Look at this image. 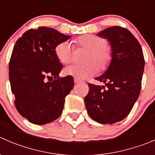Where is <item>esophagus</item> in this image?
<instances>
[{
  "label": "esophagus",
  "mask_w": 155,
  "mask_h": 155,
  "mask_svg": "<svg viewBox=\"0 0 155 155\" xmlns=\"http://www.w3.org/2000/svg\"><path fill=\"white\" fill-rule=\"evenodd\" d=\"M74 82L75 83H79L80 82V80L79 79H74Z\"/></svg>",
  "instance_id": "obj_1"
}]
</instances>
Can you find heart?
Here are the masks:
<instances>
[{
    "label": "heart",
    "mask_w": 155,
    "mask_h": 155,
    "mask_svg": "<svg viewBox=\"0 0 155 155\" xmlns=\"http://www.w3.org/2000/svg\"><path fill=\"white\" fill-rule=\"evenodd\" d=\"M79 47L88 50L85 54V64H73L66 67L64 74L77 79H85L94 76L97 71L107 70L112 61L110 48L107 45L106 39L94 35L80 36L76 40ZM55 55L62 64H69L74 53L73 45L69 41H62L56 45Z\"/></svg>",
    "instance_id": "b5f03b06"
}]
</instances>
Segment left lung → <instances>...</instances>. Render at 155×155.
<instances>
[{
    "label": "left lung",
    "mask_w": 155,
    "mask_h": 155,
    "mask_svg": "<svg viewBox=\"0 0 155 155\" xmlns=\"http://www.w3.org/2000/svg\"><path fill=\"white\" fill-rule=\"evenodd\" d=\"M97 35L109 42L112 61L106 71L95 78L107 88L88 83L84 101L91 119L114 124L127 117L139 97L145 60L140 44L127 28L109 27Z\"/></svg>",
    "instance_id": "1"
}]
</instances>
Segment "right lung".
Instances as JSON below:
<instances>
[{"instance_id": "add662e5", "label": "right lung", "mask_w": 155, "mask_h": 155, "mask_svg": "<svg viewBox=\"0 0 155 155\" xmlns=\"http://www.w3.org/2000/svg\"><path fill=\"white\" fill-rule=\"evenodd\" d=\"M70 38L43 26L28 30L15 44L9 64L10 87L16 110L31 124L44 125L58 119L73 89V77L59 78L63 67L54 52L57 45Z\"/></svg>"}]
</instances>
